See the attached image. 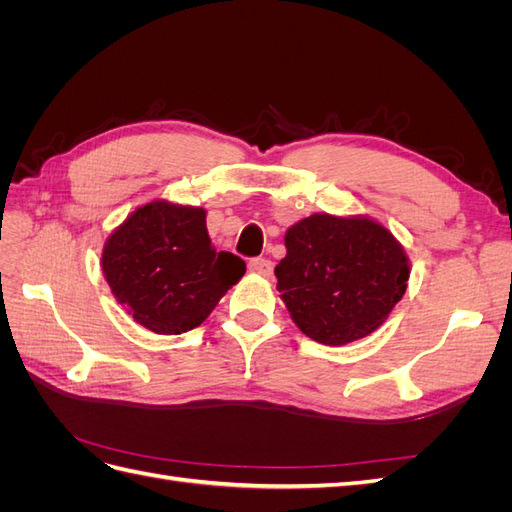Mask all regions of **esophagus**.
<instances>
[{
  "mask_svg": "<svg viewBox=\"0 0 512 512\" xmlns=\"http://www.w3.org/2000/svg\"><path fill=\"white\" fill-rule=\"evenodd\" d=\"M250 271L256 273V275H262V277H271L273 275V262L269 258H252L250 260Z\"/></svg>",
  "mask_w": 512,
  "mask_h": 512,
  "instance_id": "1",
  "label": "esophagus"
}]
</instances>
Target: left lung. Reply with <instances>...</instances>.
I'll return each mask as SVG.
<instances>
[{"mask_svg":"<svg viewBox=\"0 0 512 512\" xmlns=\"http://www.w3.org/2000/svg\"><path fill=\"white\" fill-rule=\"evenodd\" d=\"M284 241L277 290L294 324L318 344L367 337L404 297L408 256L374 220L314 213L290 226Z\"/></svg>","mask_w":512,"mask_h":512,"instance_id":"obj_1","label":"left lung"}]
</instances>
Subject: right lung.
Returning <instances> with one entry per match:
<instances>
[{
    "label": "right lung",
    "instance_id": "1",
    "mask_svg": "<svg viewBox=\"0 0 512 512\" xmlns=\"http://www.w3.org/2000/svg\"><path fill=\"white\" fill-rule=\"evenodd\" d=\"M205 209L156 200L138 207L102 252V271L115 299L158 335L192 331L213 312L245 262L215 252Z\"/></svg>",
    "mask_w": 512,
    "mask_h": 512
}]
</instances>
